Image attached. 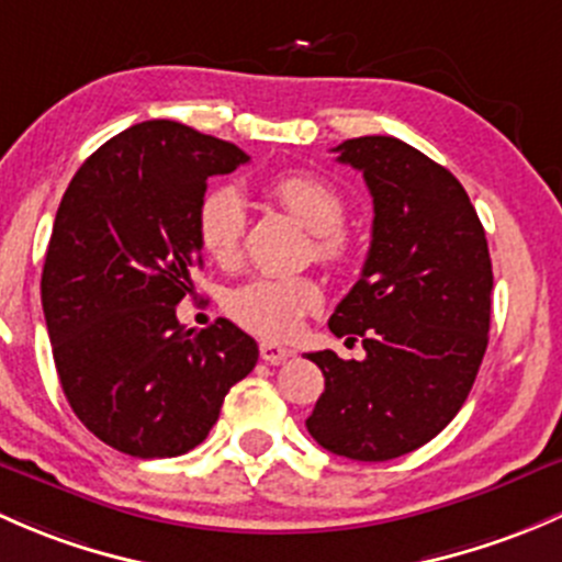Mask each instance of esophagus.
<instances>
[{
	"mask_svg": "<svg viewBox=\"0 0 562 562\" xmlns=\"http://www.w3.org/2000/svg\"><path fill=\"white\" fill-rule=\"evenodd\" d=\"M259 357H262L265 362H270V366H279V362L292 357V349H286V346L281 344H273V340H262V344H259Z\"/></svg>",
	"mask_w": 562,
	"mask_h": 562,
	"instance_id": "34e87169",
	"label": "esophagus"
}]
</instances>
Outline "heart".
I'll use <instances>...</instances> for the list:
<instances>
[{
  "mask_svg": "<svg viewBox=\"0 0 562 562\" xmlns=\"http://www.w3.org/2000/svg\"><path fill=\"white\" fill-rule=\"evenodd\" d=\"M268 196L314 233V254L327 268H344L351 257L346 238V200L338 189L314 172H283L268 183ZM246 205L238 189L213 187L202 194L194 213V238L211 262L229 268L238 262ZM319 281L308 276H257L229 289L224 311L248 333L262 338H289L305 316L322 305Z\"/></svg>",
  "mask_w": 562,
  "mask_h": 562,
  "instance_id": "obj_1",
  "label": "heart"
}]
</instances>
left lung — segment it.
I'll list each match as a JSON object with an SVG mask.
<instances>
[{
  "label": "left lung",
  "mask_w": 562,
  "mask_h": 562,
  "mask_svg": "<svg viewBox=\"0 0 562 562\" xmlns=\"http://www.w3.org/2000/svg\"><path fill=\"white\" fill-rule=\"evenodd\" d=\"M366 178V268L329 316L366 360L314 351L324 392L305 427L327 452L384 462L425 447L465 403L487 351L493 262L484 227L447 167L386 135L340 143Z\"/></svg>",
  "instance_id": "8db88e82"
}]
</instances>
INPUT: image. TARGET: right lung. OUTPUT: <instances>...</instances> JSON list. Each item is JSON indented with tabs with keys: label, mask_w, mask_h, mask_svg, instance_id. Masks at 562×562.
I'll list each match as a JSON object with an SVG mask.
<instances>
[{
	"label": "right lung",
	"mask_w": 562,
	"mask_h": 562,
	"mask_svg": "<svg viewBox=\"0 0 562 562\" xmlns=\"http://www.w3.org/2000/svg\"><path fill=\"white\" fill-rule=\"evenodd\" d=\"M246 161L233 143L154 119L97 148L61 196L43 268L56 373L75 416L119 452L187 454L257 366V340L229 319L192 335L176 316L202 265L207 178Z\"/></svg>",
	"instance_id": "right-lung-1"
}]
</instances>
